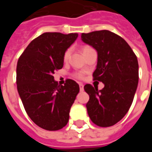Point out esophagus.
<instances>
[{"label": "esophagus", "instance_id": "34e87169", "mask_svg": "<svg viewBox=\"0 0 152 152\" xmlns=\"http://www.w3.org/2000/svg\"><path fill=\"white\" fill-rule=\"evenodd\" d=\"M80 91H83L84 90V86H83V84H80Z\"/></svg>", "mask_w": 152, "mask_h": 152}]
</instances>
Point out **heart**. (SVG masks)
Instances as JSON below:
<instances>
[{
  "mask_svg": "<svg viewBox=\"0 0 152 152\" xmlns=\"http://www.w3.org/2000/svg\"><path fill=\"white\" fill-rule=\"evenodd\" d=\"M89 49H91V47L88 46V45H85V46H83L82 48L83 53H84V52H86V50H89ZM70 55H71V50H70V49H67V50L64 52V53H63V61H64V62H67L68 59H69ZM75 76H76L77 78H79V79L83 78V75L81 74V73H76Z\"/></svg>",
  "mask_w": 152,
  "mask_h": 152,
  "instance_id": "1",
  "label": "heart"
}]
</instances>
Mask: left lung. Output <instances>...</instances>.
<instances>
[{
    "instance_id": "left-lung-1",
    "label": "left lung",
    "mask_w": 152,
    "mask_h": 152,
    "mask_svg": "<svg viewBox=\"0 0 152 152\" xmlns=\"http://www.w3.org/2000/svg\"><path fill=\"white\" fill-rule=\"evenodd\" d=\"M81 39L97 50L93 77L104 84L101 90L90 84L84 87L89 95L88 115L96 125L110 127L124 117L133 102L138 83L137 56L123 38L107 30L82 33Z\"/></svg>"
}]
</instances>
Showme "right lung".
<instances>
[{"label": "right lung", "mask_w": 152, "mask_h": 152, "mask_svg": "<svg viewBox=\"0 0 152 152\" xmlns=\"http://www.w3.org/2000/svg\"><path fill=\"white\" fill-rule=\"evenodd\" d=\"M77 37V33L45 32L31 40L18 58V94L28 116L45 130H58L67 124L80 91L75 80L67 79L61 86L53 76L56 70L63 68V53Z\"/></svg>", "instance_id": "obj_1"}]
</instances>
